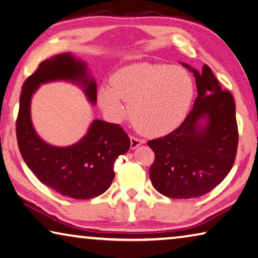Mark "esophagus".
<instances>
[{
  "instance_id": "esophagus-1",
  "label": "esophagus",
  "mask_w": 258,
  "mask_h": 258,
  "mask_svg": "<svg viewBox=\"0 0 258 258\" xmlns=\"http://www.w3.org/2000/svg\"><path fill=\"white\" fill-rule=\"evenodd\" d=\"M142 144H144V141H142V139H138L136 137L130 138V148H132V150H136V148L141 146Z\"/></svg>"
}]
</instances>
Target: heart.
<instances>
[{
  "instance_id": "obj_1",
  "label": "heart",
  "mask_w": 258,
  "mask_h": 258,
  "mask_svg": "<svg viewBox=\"0 0 258 258\" xmlns=\"http://www.w3.org/2000/svg\"><path fill=\"white\" fill-rule=\"evenodd\" d=\"M194 94V80L183 68L135 63L117 70L111 85H102L97 98L113 121L124 116V102L130 103L129 113L135 126L147 136L160 137L181 125Z\"/></svg>"
}]
</instances>
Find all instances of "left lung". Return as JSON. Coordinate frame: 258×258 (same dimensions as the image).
I'll list each match as a JSON object with an SVG mask.
<instances>
[{"mask_svg": "<svg viewBox=\"0 0 258 258\" xmlns=\"http://www.w3.org/2000/svg\"><path fill=\"white\" fill-rule=\"evenodd\" d=\"M195 77L197 97L182 124L147 144L155 153L150 169L153 186L162 195L188 200L205 195L227 177L238 146L236 105L222 90L211 68L200 72L181 62Z\"/></svg>", "mask_w": 258, "mask_h": 258, "instance_id": "1", "label": "left lung"}]
</instances>
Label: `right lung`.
Masks as SVG:
<instances>
[{"mask_svg":"<svg viewBox=\"0 0 258 258\" xmlns=\"http://www.w3.org/2000/svg\"><path fill=\"white\" fill-rule=\"evenodd\" d=\"M68 81L83 88L88 102L96 104V81L88 66L68 52L40 63L27 78L20 95L17 119L18 146L27 166L42 183L75 200L97 197L110 188L113 163L128 152L130 139L119 124L93 120L85 136L70 146H54L38 136L31 121V98L40 85Z\"/></svg>","mask_w":258,"mask_h":258,"instance_id":"add662e5","label":"right lung"}]
</instances>
